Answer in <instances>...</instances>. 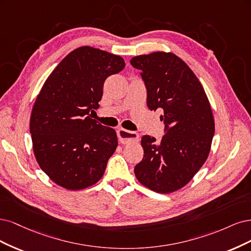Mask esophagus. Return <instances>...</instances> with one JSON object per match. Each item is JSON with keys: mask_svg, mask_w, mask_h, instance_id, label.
Here are the masks:
<instances>
[{"mask_svg": "<svg viewBox=\"0 0 251 251\" xmlns=\"http://www.w3.org/2000/svg\"><path fill=\"white\" fill-rule=\"evenodd\" d=\"M118 137H119L120 143H122V144L136 143L140 140L139 133H136L134 131L126 130V129H123V128H121L118 130Z\"/></svg>", "mask_w": 251, "mask_h": 251, "instance_id": "1", "label": "esophagus"}]
</instances>
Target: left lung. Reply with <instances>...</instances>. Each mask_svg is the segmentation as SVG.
I'll use <instances>...</instances> for the list:
<instances>
[{
    "instance_id": "8db88e82",
    "label": "left lung",
    "mask_w": 251,
    "mask_h": 251,
    "mask_svg": "<svg viewBox=\"0 0 251 251\" xmlns=\"http://www.w3.org/2000/svg\"><path fill=\"white\" fill-rule=\"evenodd\" d=\"M131 66L141 71L150 110L161 108L166 134L160 142L144 135V157L134 168L143 185L161 193L184 187L208 156L215 121L207 96L193 71L173 53L135 56Z\"/></svg>"
}]
</instances>
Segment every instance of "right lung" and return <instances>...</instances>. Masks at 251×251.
Returning a JSON list of instances; mask_svg holds the SVG:
<instances>
[{
  "instance_id": "1",
  "label": "right lung",
  "mask_w": 251,
  "mask_h": 251,
  "mask_svg": "<svg viewBox=\"0 0 251 251\" xmlns=\"http://www.w3.org/2000/svg\"><path fill=\"white\" fill-rule=\"evenodd\" d=\"M125 67L121 56L84 46L47 78L33 105L30 133L40 169L60 187L78 191L98 182L118 146L115 129L90 118L105 80Z\"/></svg>"
}]
</instances>
